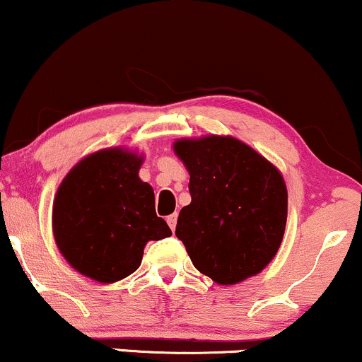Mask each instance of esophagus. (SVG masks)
<instances>
[{
    "mask_svg": "<svg viewBox=\"0 0 362 362\" xmlns=\"http://www.w3.org/2000/svg\"><path fill=\"white\" fill-rule=\"evenodd\" d=\"M177 217H178L177 214H172V215H168V217H167V223H168V227L172 228V230H175V227H177Z\"/></svg>",
    "mask_w": 362,
    "mask_h": 362,
    "instance_id": "1",
    "label": "esophagus"
}]
</instances>
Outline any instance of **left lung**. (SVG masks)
I'll list each match as a JSON object with an SVG mask.
<instances>
[{
    "mask_svg": "<svg viewBox=\"0 0 362 362\" xmlns=\"http://www.w3.org/2000/svg\"><path fill=\"white\" fill-rule=\"evenodd\" d=\"M189 170L192 202L175 235L194 267L221 286L257 276L276 257L287 222V187L274 163L230 135L173 141Z\"/></svg>",
    "mask_w": 362,
    "mask_h": 362,
    "instance_id": "1",
    "label": "left lung"
}]
</instances>
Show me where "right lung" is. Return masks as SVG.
<instances>
[{"mask_svg":"<svg viewBox=\"0 0 362 362\" xmlns=\"http://www.w3.org/2000/svg\"><path fill=\"white\" fill-rule=\"evenodd\" d=\"M144 153L125 147L81 158L59 184L52 227L58 250L81 276L122 281L140 267L150 240L172 235L155 214L153 189L141 182Z\"/></svg>","mask_w":362,"mask_h":362,"instance_id":"add662e5","label":"right lung"}]
</instances>
